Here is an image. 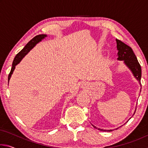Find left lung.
<instances>
[{"instance_id": "1", "label": "left lung", "mask_w": 148, "mask_h": 148, "mask_svg": "<svg viewBox=\"0 0 148 148\" xmlns=\"http://www.w3.org/2000/svg\"><path fill=\"white\" fill-rule=\"evenodd\" d=\"M116 43L117 49L118 50V53H117V60H118V61H123L124 64L128 67V69L131 71L132 74H133L134 77L138 81L139 84H140V86H141V84H140V79H141L142 76L141 66H140L139 62L137 60L136 57L133 51H132V48L129 46H127V44L123 43V42H121V40H119L116 39ZM140 91H141V89H140ZM135 111H136V110H135ZM91 125L95 129H98V130H100V131H114L113 129H101L97 128V127H95V125L92 124ZM117 129L118 128H117L116 129Z\"/></svg>"}]
</instances>
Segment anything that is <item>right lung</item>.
Returning <instances> with one entry per match:
<instances>
[{
	"mask_svg": "<svg viewBox=\"0 0 148 148\" xmlns=\"http://www.w3.org/2000/svg\"><path fill=\"white\" fill-rule=\"evenodd\" d=\"M46 37H47L46 34L37 35V36L34 37L27 44L26 46L23 47V49L16 55V56L15 57V58L14 59L13 63H12V67L11 71L8 75V83H9L10 79L14 71L15 68H16V65L21 62V60L23 59V57L25 56L29 52L31 51V50L33 48V47L36 46L37 44L39 43L40 42H41L42 40H44L45 38H46Z\"/></svg>",
	"mask_w": 148,
	"mask_h": 148,
	"instance_id": "add662e5",
	"label": "right lung"
}]
</instances>
